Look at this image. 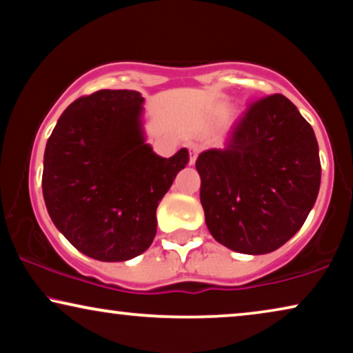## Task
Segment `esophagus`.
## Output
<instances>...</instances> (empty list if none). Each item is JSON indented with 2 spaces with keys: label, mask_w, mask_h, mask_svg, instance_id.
I'll list each match as a JSON object with an SVG mask.
<instances>
[{
  "label": "esophagus",
  "mask_w": 353,
  "mask_h": 353,
  "mask_svg": "<svg viewBox=\"0 0 353 353\" xmlns=\"http://www.w3.org/2000/svg\"><path fill=\"white\" fill-rule=\"evenodd\" d=\"M189 150H190V159H189V164L190 166H194L195 164V161H196V157H199V147H196V145H190L189 147Z\"/></svg>",
  "instance_id": "obj_1"
}]
</instances>
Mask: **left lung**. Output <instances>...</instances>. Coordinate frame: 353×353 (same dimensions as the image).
Here are the masks:
<instances>
[{
	"label": "left lung",
	"mask_w": 353,
	"mask_h": 353,
	"mask_svg": "<svg viewBox=\"0 0 353 353\" xmlns=\"http://www.w3.org/2000/svg\"><path fill=\"white\" fill-rule=\"evenodd\" d=\"M206 228L234 252L265 255L302 228L321 184L312 125L284 95L253 103L224 148L195 163Z\"/></svg>",
	"instance_id": "left-lung-1"
}]
</instances>
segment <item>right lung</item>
I'll return each mask as SVG.
<instances>
[{"mask_svg":"<svg viewBox=\"0 0 353 353\" xmlns=\"http://www.w3.org/2000/svg\"><path fill=\"white\" fill-rule=\"evenodd\" d=\"M145 98L100 90L65 108L46 142L41 189L58 231L83 255L125 261L157 236V208L189 163L147 143Z\"/></svg>","mask_w":353,"mask_h":353,"instance_id":"add662e5","label":"right lung"}]
</instances>
